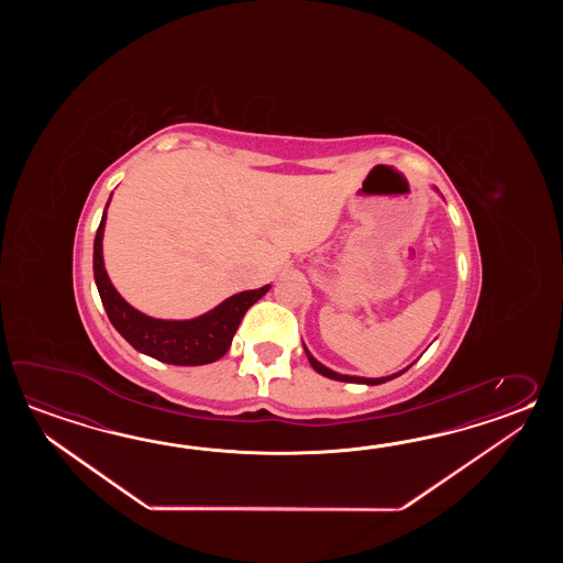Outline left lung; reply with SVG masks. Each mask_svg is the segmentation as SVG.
I'll return each instance as SVG.
<instances>
[{
	"mask_svg": "<svg viewBox=\"0 0 563 563\" xmlns=\"http://www.w3.org/2000/svg\"><path fill=\"white\" fill-rule=\"evenodd\" d=\"M303 350H306V356H308V360H310L311 368H313V371L320 372V374H322V376H325V378H332V380H340V383L371 384V386H374V384L388 383V380H393V378H396V376H400V374L405 372H396V374H393V376H386V378H360V376H346V374H338V372L330 371V368H325L323 364H320L318 360L311 356L310 352H308V347L303 346Z\"/></svg>",
	"mask_w": 563,
	"mask_h": 563,
	"instance_id": "obj_1",
	"label": "left lung"
}]
</instances>
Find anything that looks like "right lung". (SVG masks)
<instances>
[{"mask_svg":"<svg viewBox=\"0 0 563 563\" xmlns=\"http://www.w3.org/2000/svg\"><path fill=\"white\" fill-rule=\"evenodd\" d=\"M107 211L100 219L95 238V279L108 320L119 330V334L134 350L151 358L177 364V366H199L221 358L240 328L241 318L264 296L269 286L241 291L219 303L216 310L207 311L195 320L170 322L155 320L134 310L110 284L102 262V231Z\"/></svg>","mask_w":563,"mask_h":563,"instance_id":"add662e5","label":"right lung"}]
</instances>
